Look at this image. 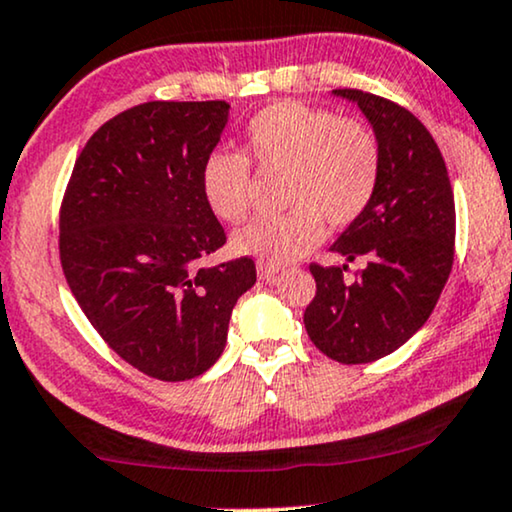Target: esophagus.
<instances>
[{
  "label": "esophagus",
  "instance_id": "1",
  "mask_svg": "<svg viewBox=\"0 0 512 512\" xmlns=\"http://www.w3.org/2000/svg\"><path fill=\"white\" fill-rule=\"evenodd\" d=\"M278 271H281V267H274V264H267V262H257V276H260L262 281H274Z\"/></svg>",
  "mask_w": 512,
  "mask_h": 512
}]
</instances>
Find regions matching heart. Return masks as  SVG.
Segmentation results:
<instances>
[{"label": "heart", "instance_id": "1", "mask_svg": "<svg viewBox=\"0 0 512 512\" xmlns=\"http://www.w3.org/2000/svg\"><path fill=\"white\" fill-rule=\"evenodd\" d=\"M243 152H210L201 192L217 220L238 224L252 208L248 159L262 170L288 168L283 196L292 210L260 217L234 236L238 252L274 267L316 248L323 220L332 227L356 222L379 185L381 149L370 126L304 102L281 100L257 112L243 131Z\"/></svg>", "mask_w": 512, "mask_h": 512}]
</instances>
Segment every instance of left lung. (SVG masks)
I'll list each match as a JSON object with an SVG mask.
<instances>
[{"mask_svg":"<svg viewBox=\"0 0 512 512\" xmlns=\"http://www.w3.org/2000/svg\"><path fill=\"white\" fill-rule=\"evenodd\" d=\"M374 128L381 149L377 192L330 250L353 262L311 264L316 297L304 311L311 342L344 365L372 363L400 349L431 316L454 262L456 210L445 159L410 109L358 88H337Z\"/></svg>","mask_w":512,"mask_h":512,"instance_id":"1","label":"left lung"}]
</instances>
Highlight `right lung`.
I'll return each mask as SVG.
<instances>
[{
  "instance_id": "1",
  "label": "right lung",
  "mask_w": 512,
  "mask_h": 512,
  "mask_svg": "<svg viewBox=\"0 0 512 512\" xmlns=\"http://www.w3.org/2000/svg\"><path fill=\"white\" fill-rule=\"evenodd\" d=\"M224 100L135 105L102 124L60 203V264L105 344L161 381L215 365L252 257L206 267L227 243L201 192V166L227 126Z\"/></svg>"
}]
</instances>
